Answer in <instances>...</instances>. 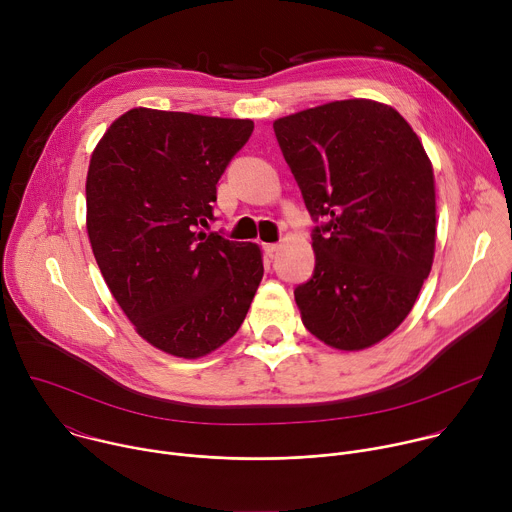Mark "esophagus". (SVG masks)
I'll return each instance as SVG.
<instances>
[{"label":"esophagus","instance_id":"obj_1","mask_svg":"<svg viewBox=\"0 0 512 512\" xmlns=\"http://www.w3.org/2000/svg\"><path fill=\"white\" fill-rule=\"evenodd\" d=\"M279 247H281L279 243H265V245H263V251L271 257V255H275V253L279 251Z\"/></svg>","mask_w":512,"mask_h":512}]
</instances>
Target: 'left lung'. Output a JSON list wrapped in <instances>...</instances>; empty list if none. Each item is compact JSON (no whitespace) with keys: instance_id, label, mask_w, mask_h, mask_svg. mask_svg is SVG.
Masks as SVG:
<instances>
[{"instance_id":"1","label":"left lung","mask_w":512,"mask_h":512,"mask_svg":"<svg viewBox=\"0 0 512 512\" xmlns=\"http://www.w3.org/2000/svg\"><path fill=\"white\" fill-rule=\"evenodd\" d=\"M273 131L316 227L304 326L338 350L389 336L411 312L435 249L431 162L409 123L367 99L277 119Z\"/></svg>"}]
</instances>
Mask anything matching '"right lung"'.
Returning <instances> with one entry per match:
<instances>
[{"label": "right lung", "instance_id": "right-lung-1", "mask_svg": "<svg viewBox=\"0 0 512 512\" xmlns=\"http://www.w3.org/2000/svg\"><path fill=\"white\" fill-rule=\"evenodd\" d=\"M253 121L131 109L107 129L87 176V231L113 298L141 338L198 358L241 328L261 251L206 231L216 184Z\"/></svg>", "mask_w": 512, "mask_h": 512}]
</instances>
